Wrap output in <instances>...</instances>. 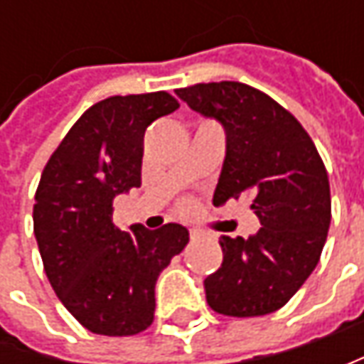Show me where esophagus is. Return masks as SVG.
<instances>
[{
    "mask_svg": "<svg viewBox=\"0 0 364 364\" xmlns=\"http://www.w3.org/2000/svg\"><path fill=\"white\" fill-rule=\"evenodd\" d=\"M204 232L198 231V229H190V239H198V237H203Z\"/></svg>",
    "mask_w": 364,
    "mask_h": 364,
    "instance_id": "1",
    "label": "esophagus"
}]
</instances>
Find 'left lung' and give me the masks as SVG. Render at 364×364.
Segmentation results:
<instances>
[{
  "instance_id": "8db88e82",
  "label": "left lung",
  "mask_w": 364,
  "mask_h": 364,
  "mask_svg": "<svg viewBox=\"0 0 364 364\" xmlns=\"http://www.w3.org/2000/svg\"><path fill=\"white\" fill-rule=\"evenodd\" d=\"M176 95L225 127L227 154L213 203L249 196L261 229L218 239L223 265L204 279L225 316H265L286 306L318 265L330 227V184L314 141L289 111L243 82H200Z\"/></svg>"
}]
</instances>
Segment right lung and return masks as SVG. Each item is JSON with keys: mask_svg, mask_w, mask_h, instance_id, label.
<instances>
[{"mask_svg": "<svg viewBox=\"0 0 364 364\" xmlns=\"http://www.w3.org/2000/svg\"><path fill=\"white\" fill-rule=\"evenodd\" d=\"M178 101L166 91L109 97L87 109L50 156L36 190L34 235L52 289L95 334L132 336L154 322L156 282L188 243L182 225L132 232L113 200L141 186L144 133Z\"/></svg>", "mask_w": 364, "mask_h": 364, "instance_id": "1", "label": "right lung"}]
</instances>
